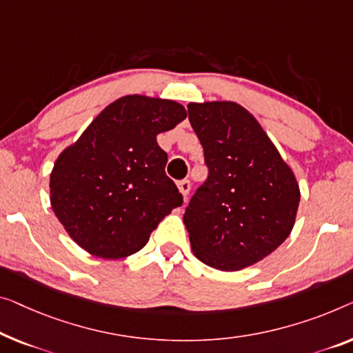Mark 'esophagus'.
Listing matches in <instances>:
<instances>
[{
	"instance_id": "1",
	"label": "esophagus",
	"mask_w": 353,
	"mask_h": 353,
	"mask_svg": "<svg viewBox=\"0 0 353 353\" xmlns=\"http://www.w3.org/2000/svg\"><path fill=\"white\" fill-rule=\"evenodd\" d=\"M177 187H179V192L182 193V196L187 199V196H188V193H190V181H187V179H183V181H181L177 183Z\"/></svg>"
}]
</instances>
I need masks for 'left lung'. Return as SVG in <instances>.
Here are the masks:
<instances>
[{"instance_id": "obj_1", "label": "left lung", "mask_w": 353, "mask_h": 353, "mask_svg": "<svg viewBox=\"0 0 353 353\" xmlns=\"http://www.w3.org/2000/svg\"><path fill=\"white\" fill-rule=\"evenodd\" d=\"M187 108L209 168L183 214L192 250L215 270H244L292 233L301 198L296 177L241 104L206 101Z\"/></svg>"}]
</instances>
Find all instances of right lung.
<instances>
[{"instance_id":"obj_1","label":"right lung","mask_w":353,"mask_h":353,"mask_svg":"<svg viewBox=\"0 0 353 353\" xmlns=\"http://www.w3.org/2000/svg\"><path fill=\"white\" fill-rule=\"evenodd\" d=\"M185 117L172 99L126 94L61 152L50 172V204L79 247L99 259H125L181 206L157 134Z\"/></svg>"}]
</instances>
